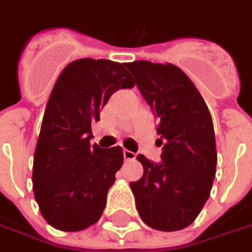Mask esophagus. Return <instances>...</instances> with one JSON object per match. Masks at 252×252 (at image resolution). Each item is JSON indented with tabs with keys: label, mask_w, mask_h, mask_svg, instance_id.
I'll return each instance as SVG.
<instances>
[{
	"label": "esophagus",
	"mask_w": 252,
	"mask_h": 252,
	"mask_svg": "<svg viewBox=\"0 0 252 252\" xmlns=\"http://www.w3.org/2000/svg\"><path fill=\"white\" fill-rule=\"evenodd\" d=\"M135 158H136L135 153H132L129 150H124V159H126V160H132V159Z\"/></svg>",
	"instance_id": "1"
}]
</instances>
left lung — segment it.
<instances>
[{"label": "left lung", "mask_w": 252, "mask_h": 252, "mask_svg": "<svg viewBox=\"0 0 252 252\" xmlns=\"http://www.w3.org/2000/svg\"><path fill=\"white\" fill-rule=\"evenodd\" d=\"M158 120L162 162L137 155L143 177L131 182L139 216L158 231H178L205 205L216 175V140L211 113L194 83L174 64L126 63Z\"/></svg>", "instance_id": "8db88e82"}]
</instances>
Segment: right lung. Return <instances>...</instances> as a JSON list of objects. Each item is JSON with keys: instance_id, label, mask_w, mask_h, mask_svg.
I'll use <instances>...</instances> for the list:
<instances>
[{"instance_id": "add662e5", "label": "right lung", "mask_w": 252, "mask_h": 252, "mask_svg": "<svg viewBox=\"0 0 252 252\" xmlns=\"http://www.w3.org/2000/svg\"><path fill=\"white\" fill-rule=\"evenodd\" d=\"M126 63L83 58L68 63L47 102L33 157L32 184L47 222L75 232L104 212L108 190L124 162L123 148L90 146L92 124L120 89L133 88Z\"/></svg>"}]
</instances>
